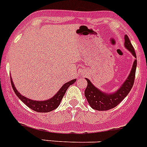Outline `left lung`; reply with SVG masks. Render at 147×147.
<instances>
[{
    "label": "left lung",
    "mask_w": 147,
    "mask_h": 147,
    "mask_svg": "<svg viewBox=\"0 0 147 147\" xmlns=\"http://www.w3.org/2000/svg\"><path fill=\"white\" fill-rule=\"evenodd\" d=\"M124 47L129 50V52L135 57V60L132 66V69L129 72L127 80L123 82L121 86L113 93L103 92L102 90L95 87L89 79L85 78L88 82V86L85 90V96L86 97L90 106L96 110H108L116 107L122 100L127 96L132 89L134 84L135 76H136L137 59L134 48L130 42L129 37L126 34L124 36Z\"/></svg>",
    "instance_id": "obj_1"
}]
</instances>
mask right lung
<instances>
[{"label": "right lung", "mask_w": 147, "mask_h": 147, "mask_svg": "<svg viewBox=\"0 0 147 147\" xmlns=\"http://www.w3.org/2000/svg\"><path fill=\"white\" fill-rule=\"evenodd\" d=\"M76 81V80L75 79V80H71L70 82H67L65 84H64L62 88L59 90V91L56 93L52 98L44 100V101H36V100L29 99V98L23 96L21 93H19V91H18V90L15 88L11 77V86H12L13 90H14L15 94L17 95V96L20 98L26 105H27L30 109L39 113L51 112V111L55 110L56 108H57L67 88H69L70 85H73Z\"/></svg>", "instance_id": "add662e5"}]
</instances>
